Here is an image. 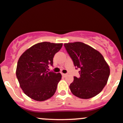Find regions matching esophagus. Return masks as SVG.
Segmentation results:
<instances>
[{"mask_svg": "<svg viewBox=\"0 0 123 123\" xmlns=\"http://www.w3.org/2000/svg\"><path fill=\"white\" fill-rule=\"evenodd\" d=\"M62 76H64V77H65L66 75H67V74H62Z\"/></svg>", "mask_w": 123, "mask_h": 123, "instance_id": "esophagus-1", "label": "esophagus"}]
</instances>
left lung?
<instances>
[{"mask_svg": "<svg viewBox=\"0 0 123 123\" xmlns=\"http://www.w3.org/2000/svg\"><path fill=\"white\" fill-rule=\"evenodd\" d=\"M80 77H74L69 85L71 91L77 97L91 98L98 94L107 84L110 70L98 51L82 42L64 44Z\"/></svg>", "mask_w": 123, "mask_h": 123, "instance_id": "8db88e82", "label": "left lung"}]
</instances>
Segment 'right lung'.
<instances>
[{"label": "right lung", "instance_id": "obj_1", "mask_svg": "<svg viewBox=\"0 0 123 123\" xmlns=\"http://www.w3.org/2000/svg\"><path fill=\"white\" fill-rule=\"evenodd\" d=\"M62 46V43L41 42L28 49L19 58L16 77L22 90L31 98L42 101L55 94L62 75L49 71L48 68L53 65V58Z\"/></svg>", "mask_w": 123, "mask_h": 123}]
</instances>
